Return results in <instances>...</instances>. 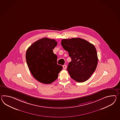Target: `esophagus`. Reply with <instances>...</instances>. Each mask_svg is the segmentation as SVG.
I'll return each mask as SVG.
<instances>
[{
	"mask_svg": "<svg viewBox=\"0 0 120 120\" xmlns=\"http://www.w3.org/2000/svg\"><path fill=\"white\" fill-rule=\"evenodd\" d=\"M63 68L64 69H66L67 68V65L66 64H64V65H63Z\"/></svg>",
	"mask_w": 120,
	"mask_h": 120,
	"instance_id": "obj_1",
	"label": "esophagus"
}]
</instances>
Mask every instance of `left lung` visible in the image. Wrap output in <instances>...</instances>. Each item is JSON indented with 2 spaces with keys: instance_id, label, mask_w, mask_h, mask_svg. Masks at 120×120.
Masks as SVG:
<instances>
[{
  "instance_id": "left-lung-1",
  "label": "left lung",
  "mask_w": 120,
  "mask_h": 120,
  "mask_svg": "<svg viewBox=\"0 0 120 120\" xmlns=\"http://www.w3.org/2000/svg\"><path fill=\"white\" fill-rule=\"evenodd\" d=\"M61 45L71 59L67 68L71 77L78 82L88 80L95 70L98 64L95 47L79 38L63 39Z\"/></svg>"
}]
</instances>
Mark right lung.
<instances>
[{"label": "right lung", "instance_id": "add662e5", "mask_svg": "<svg viewBox=\"0 0 120 120\" xmlns=\"http://www.w3.org/2000/svg\"><path fill=\"white\" fill-rule=\"evenodd\" d=\"M57 45L55 39L41 38L27 49L26 60L32 76L38 82L49 84L57 79L62 66L57 64V56L53 49Z\"/></svg>", "mask_w": 120, "mask_h": 120}]
</instances>
